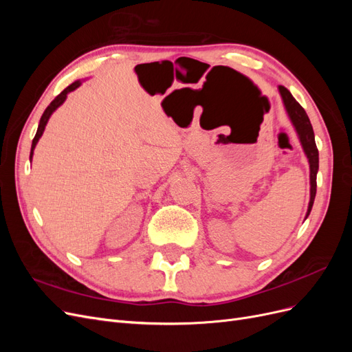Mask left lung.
<instances>
[{
    "instance_id": "1",
    "label": "left lung",
    "mask_w": 352,
    "mask_h": 352,
    "mask_svg": "<svg viewBox=\"0 0 352 352\" xmlns=\"http://www.w3.org/2000/svg\"><path fill=\"white\" fill-rule=\"evenodd\" d=\"M279 94L283 102V107L286 110L287 117L294 126V129L298 135V140L301 142V146L304 150V154L308 160V164H310V202H308V208H307V214L305 219L310 216V211L314 204V198H316V188H317V172H318V151L316 146V140H314V132H313V126L310 123V119L305 113V110L301 107L300 102H298L292 94L287 91L285 87H279Z\"/></svg>"
}]
</instances>
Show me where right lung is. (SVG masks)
<instances>
[{
    "mask_svg": "<svg viewBox=\"0 0 352 352\" xmlns=\"http://www.w3.org/2000/svg\"><path fill=\"white\" fill-rule=\"evenodd\" d=\"M82 85V80L79 79V80H74L72 85H69V87L63 91L61 94H58L57 97L52 100V102L48 105V107L45 109V111H44V114H42V117H41V120H39V126H38V131H36V135H35V138H34V141H32V148H30V160H32V157H34V150H35V146H36V144H38V141L41 140V136H42V133H44V131H45V126H47V123H48V120H50V117H51V114L54 113L60 105L66 101V98H67V94H70L72 91H74V89H78L79 87Z\"/></svg>",
    "mask_w": 352,
    "mask_h": 352,
    "instance_id": "add662e5",
    "label": "right lung"
}]
</instances>
